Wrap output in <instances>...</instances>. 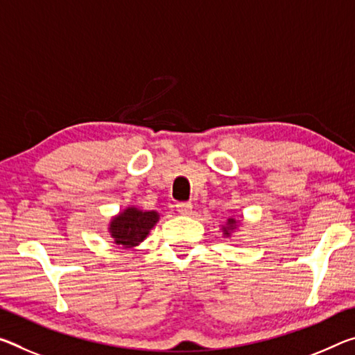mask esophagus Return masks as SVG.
Listing matches in <instances>:
<instances>
[{"label": "esophagus", "instance_id": "34e87169", "mask_svg": "<svg viewBox=\"0 0 355 355\" xmlns=\"http://www.w3.org/2000/svg\"><path fill=\"white\" fill-rule=\"evenodd\" d=\"M177 211L180 215H191L193 213V204L191 202H178Z\"/></svg>", "mask_w": 355, "mask_h": 355}]
</instances>
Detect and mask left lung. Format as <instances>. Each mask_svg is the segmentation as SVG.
I'll use <instances>...</instances> for the list:
<instances>
[{
  "instance_id": "left-lung-1",
  "label": "left lung",
  "mask_w": 355,
  "mask_h": 355,
  "mask_svg": "<svg viewBox=\"0 0 355 355\" xmlns=\"http://www.w3.org/2000/svg\"><path fill=\"white\" fill-rule=\"evenodd\" d=\"M235 224H237L235 219H232V218L227 219V226L223 227V232H224V235H226V237H229V235H230V230L235 229Z\"/></svg>"
}]
</instances>
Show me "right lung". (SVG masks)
Segmentation results:
<instances>
[{
	"mask_svg": "<svg viewBox=\"0 0 355 355\" xmlns=\"http://www.w3.org/2000/svg\"><path fill=\"white\" fill-rule=\"evenodd\" d=\"M157 219H159V215L156 211H142L129 207L112 219L109 230L116 245L131 248L145 240L150 230L155 227Z\"/></svg>",
	"mask_w": 355,
	"mask_h": 355,
	"instance_id": "1",
	"label": "right lung"
}]
</instances>
